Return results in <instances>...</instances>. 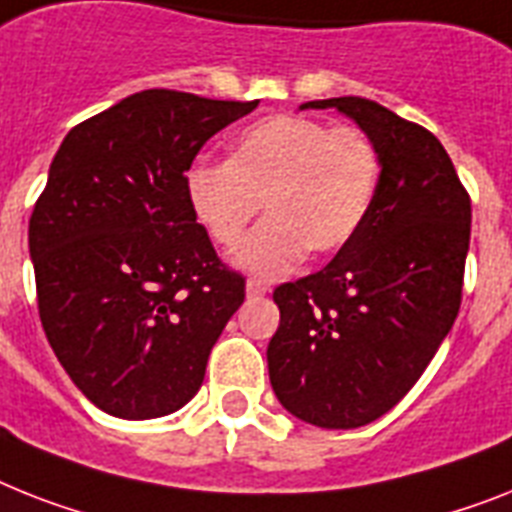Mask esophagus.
Instances as JSON below:
<instances>
[{
    "mask_svg": "<svg viewBox=\"0 0 512 512\" xmlns=\"http://www.w3.org/2000/svg\"><path fill=\"white\" fill-rule=\"evenodd\" d=\"M266 290H269V285L261 280H248L246 282V295L248 298H261V295H266Z\"/></svg>",
    "mask_w": 512,
    "mask_h": 512,
    "instance_id": "34e87169",
    "label": "esophagus"
}]
</instances>
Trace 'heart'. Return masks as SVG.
Instances as JSON below:
<instances>
[{
  "label": "heart",
  "instance_id": "b5f03b06",
  "mask_svg": "<svg viewBox=\"0 0 512 512\" xmlns=\"http://www.w3.org/2000/svg\"><path fill=\"white\" fill-rule=\"evenodd\" d=\"M379 151L353 125L329 128L303 114H274L248 125L225 164H198L185 180L196 222L217 246L238 248L264 204L238 266L280 277L308 251L345 248L369 217L379 185Z\"/></svg>",
  "mask_w": 512,
  "mask_h": 512
}]
</instances>
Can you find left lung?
<instances>
[{
	"instance_id": "8db88e82",
	"label": "left lung",
	"mask_w": 512,
	"mask_h": 512,
	"mask_svg": "<svg viewBox=\"0 0 512 512\" xmlns=\"http://www.w3.org/2000/svg\"><path fill=\"white\" fill-rule=\"evenodd\" d=\"M329 107L377 146V196L335 259L274 290L280 327L266 361L285 411L322 429H356L405 398L453 329L471 198L426 128L361 96L301 104Z\"/></svg>"
}]
</instances>
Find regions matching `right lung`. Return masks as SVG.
Returning a JSON list of instances; mask_svg holds the SVG:
<instances>
[{"mask_svg": "<svg viewBox=\"0 0 512 512\" xmlns=\"http://www.w3.org/2000/svg\"><path fill=\"white\" fill-rule=\"evenodd\" d=\"M256 107L149 88L75 125L54 156L28 225L38 316L62 369L109 416L183 408L246 298L190 211L185 172Z\"/></svg>", "mask_w": 512, "mask_h": 512, "instance_id": "obj_1", "label": "right lung"}]
</instances>
